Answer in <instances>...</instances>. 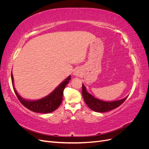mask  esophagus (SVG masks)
Returning <instances> with one entry per match:
<instances>
[{
	"instance_id": "34e87169",
	"label": "esophagus",
	"mask_w": 149,
	"mask_h": 149,
	"mask_svg": "<svg viewBox=\"0 0 149 149\" xmlns=\"http://www.w3.org/2000/svg\"><path fill=\"white\" fill-rule=\"evenodd\" d=\"M81 74V70L79 68H76L73 73V74L76 76H79Z\"/></svg>"
}]
</instances>
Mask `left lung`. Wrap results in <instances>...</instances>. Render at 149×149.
I'll list each match as a JSON object with an SVG mask.
<instances>
[{"label": "left lung", "instance_id": "left-lung-1", "mask_svg": "<svg viewBox=\"0 0 149 149\" xmlns=\"http://www.w3.org/2000/svg\"><path fill=\"white\" fill-rule=\"evenodd\" d=\"M82 94L86 104L91 110L97 112H106L116 109L123 104L127 96L122 100L114 101H104L94 97L86 91V88L83 84Z\"/></svg>", "mask_w": 149, "mask_h": 149}]
</instances>
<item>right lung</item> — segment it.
I'll list each match as a JSON object with an SVG mask.
<instances>
[{"instance_id":"1","label":"right lung","mask_w":149,"mask_h":149,"mask_svg":"<svg viewBox=\"0 0 149 149\" xmlns=\"http://www.w3.org/2000/svg\"><path fill=\"white\" fill-rule=\"evenodd\" d=\"M11 78L13 88V90H14L16 96L18 99H19L20 102L25 107L35 112H39V113H50V112L55 111L61 104L64 89L71 79V76H69L68 77L66 78L64 80V81L61 83L58 86L57 88H56V89L52 93L48 94V96L35 101L26 100H24L23 97H22L18 94L15 89L14 84H13V78L12 74H11Z\"/></svg>"}]
</instances>
